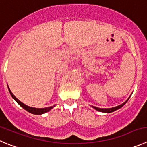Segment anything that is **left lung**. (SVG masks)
Wrapping results in <instances>:
<instances>
[{
  "label": "left lung",
  "mask_w": 147,
  "mask_h": 147,
  "mask_svg": "<svg viewBox=\"0 0 147 147\" xmlns=\"http://www.w3.org/2000/svg\"><path fill=\"white\" fill-rule=\"evenodd\" d=\"M129 100V98H128V99H127V100H126L125 102V103H122V104L119 105V106H116V107L109 108V109H100V108L95 107V106H92V107H93L94 109H96L97 111H100V112L111 113V112H112V111H116V110H117V109H120V108L122 107V106H124V105L125 104V103H126V102H127V100Z\"/></svg>",
  "instance_id": "8db88e82"
}]
</instances>
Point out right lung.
<instances>
[{
    "instance_id": "add662e5",
    "label": "right lung",
    "mask_w": 147,
    "mask_h": 147,
    "mask_svg": "<svg viewBox=\"0 0 147 147\" xmlns=\"http://www.w3.org/2000/svg\"><path fill=\"white\" fill-rule=\"evenodd\" d=\"M9 92H10L11 95V97L14 98L16 101H17V103H18V104L20 105V106H22V107L24 109H25L26 111H28V112L31 113V114H44V113L47 112V111H49V110L52 109V108H53V106H50V107H47V108H43V109L30 107V106H27V105L24 104L23 103H22L21 101H20V100H19L18 99H17V98H16V97L14 96L13 94H12V92H11V90H10V89H9Z\"/></svg>"
}]
</instances>
